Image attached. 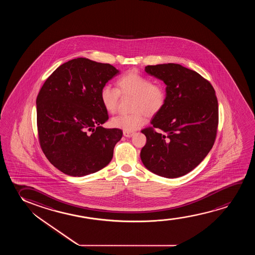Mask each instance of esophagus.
<instances>
[{
  "label": "esophagus",
  "instance_id": "obj_1",
  "mask_svg": "<svg viewBox=\"0 0 255 255\" xmlns=\"http://www.w3.org/2000/svg\"><path fill=\"white\" fill-rule=\"evenodd\" d=\"M134 135V132H130V131H124V136L126 137H130Z\"/></svg>",
  "mask_w": 255,
  "mask_h": 255
}]
</instances>
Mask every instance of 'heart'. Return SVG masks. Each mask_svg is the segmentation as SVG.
Masks as SVG:
<instances>
[{
    "label": "heart",
    "mask_w": 255,
    "mask_h": 255,
    "mask_svg": "<svg viewBox=\"0 0 255 255\" xmlns=\"http://www.w3.org/2000/svg\"><path fill=\"white\" fill-rule=\"evenodd\" d=\"M120 95L133 97L130 114L117 116L112 119V126L125 131H133L143 126L147 117L157 115L164 109L167 94L164 86L153 84L149 77L136 71H129L119 77L117 88L105 85L100 91V99L105 110L114 114L119 108Z\"/></svg>",
    "instance_id": "1"
}]
</instances>
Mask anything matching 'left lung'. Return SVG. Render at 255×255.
I'll list each match as a JSON object with an SVG mask.
<instances>
[{
    "label": "left lung",
    "mask_w": 255,
    "mask_h": 255,
    "mask_svg": "<svg viewBox=\"0 0 255 255\" xmlns=\"http://www.w3.org/2000/svg\"><path fill=\"white\" fill-rule=\"evenodd\" d=\"M144 70L164 81L167 98L151 126L141 130L146 136L141 160L155 174L178 178L198 166L214 144L219 124L215 91L209 81L180 64L148 65Z\"/></svg>",
    "instance_id": "1"
}]
</instances>
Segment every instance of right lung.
<instances>
[{"label":"right lung","mask_w":255,"mask_h":255,"mask_svg":"<svg viewBox=\"0 0 255 255\" xmlns=\"http://www.w3.org/2000/svg\"><path fill=\"white\" fill-rule=\"evenodd\" d=\"M109 63L76 58L58 67L36 98L39 143L48 160L64 174L83 177L105 167L122 129L108 120L100 91L119 74Z\"/></svg>","instance_id":"obj_1"}]
</instances>
